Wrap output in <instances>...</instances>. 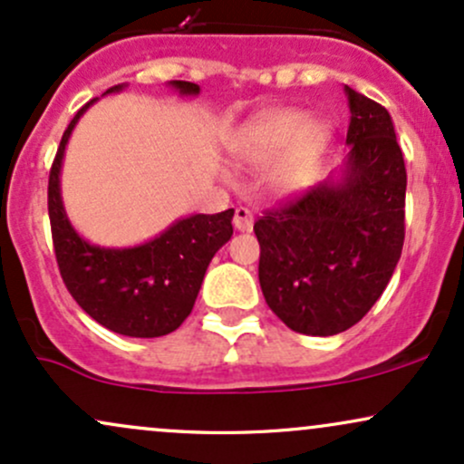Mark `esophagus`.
Wrapping results in <instances>:
<instances>
[{
    "mask_svg": "<svg viewBox=\"0 0 464 464\" xmlns=\"http://www.w3.org/2000/svg\"><path fill=\"white\" fill-rule=\"evenodd\" d=\"M233 225L237 231H253V214L246 207H237L236 216H233Z\"/></svg>",
    "mask_w": 464,
    "mask_h": 464,
    "instance_id": "esophagus-1",
    "label": "esophagus"
}]
</instances>
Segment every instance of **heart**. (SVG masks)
Returning <instances> with one entry per match:
<instances>
[{"label": "heart", "instance_id": "b5f03b06", "mask_svg": "<svg viewBox=\"0 0 464 464\" xmlns=\"http://www.w3.org/2000/svg\"><path fill=\"white\" fill-rule=\"evenodd\" d=\"M329 135L332 130L324 121L307 120L301 111H273L239 135L233 154L248 168H268L290 147L270 172V188L276 194H292L312 180Z\"/></svg>", "mask_w": 464, "mask_h": 464}]
</instances>
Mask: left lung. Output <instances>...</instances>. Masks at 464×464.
<instances>
[{
    "mask_svg": "<svg viewBox=\"0 0 464 464\" xmlns=\"http://www.w3.org/2000/svg\"><path fill=\"white\" fill-rule=\"evenodd\" d=\"M349 154L327 179L255 222L264 299L292 332L335 335L386 290L406 237V165L391 115L344 87Z\"/></svg>",
    "mask_w": 464,
    "mask_h": 464,
    "instance_id": "obj_1",
    "label": "left lung"
}]
</instances>
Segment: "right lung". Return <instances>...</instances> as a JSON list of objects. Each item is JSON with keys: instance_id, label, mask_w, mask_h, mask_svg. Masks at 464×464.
<instances>
[{"instance_id": "1", "label": "right lung", "mask_w": 464, "mask_h": 464, "mask_svg": "<svg viewBox=\"0 0 464 464\" xmlns=\"http://www.w3.org/2000/svg\"><path fill=\"white\" fill-rule=\"evenodd\" d=\"M180 95H198L200 87L172 80ZM115 84L106 93L121 92ZM87 102L69 121L50 169L47 211L56 264L69 295L93 321L130 338H159L189 316L211 257L233 236V209L196 214L174 222L161 236L132 248H102L82 239L72 227L61 198V165L65 146Z\"/></svg>"}]
</instances>
